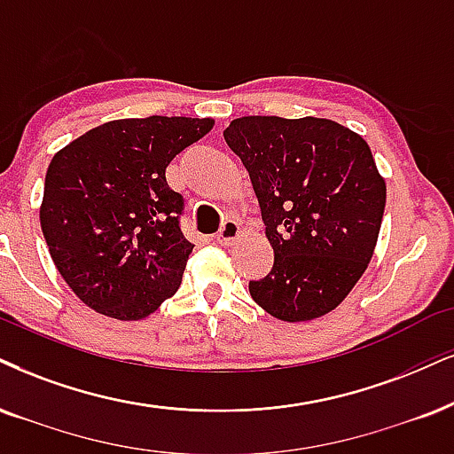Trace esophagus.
<instances>
[{"label": "esophagus", "mask_w": 454, "mask_h": 454, "mask_svg": "<svg viewBox=\"0 0 454 454\" xmlns=\"http://www.w3.org/2000/svg\"><path fill=\"white\" fill-rule=\"evenodd\" d=\"M238 236H239V223L233 221V218H227V221L221 225V229H218L216 242L221 246H229L236 242Z\"/></svg>", "instance_id": "obj_1"}]
</instances>
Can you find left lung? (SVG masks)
Returning a JSON list of instances; mask_svg holds the SVG:
<instances>
[{
    "label": "left lung",
    "mask_w": 454,
    "mask_h": 454,
    "mask_svg": "<svg viewBox=\"0 0 454 454\" xmlns=\"http://www.w3.org/2000/svg\"><path fill=\"white\" fill-rule=\"evenodd\" d=\"M259 198L273 267L248 284L284 322L333 311L366 271L385 210V181L360 134L320 117L248 115L223 132Z\"/></svg>",
    "instance_id": "left-lung-1"
}]
</instances>
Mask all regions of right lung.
<instances>
[{
    "mask_svg": "<svg viewBox=\"0 0 454 454\" xmlns=\"http://www.w3.org/2000/svg\"><path fill=\"white\" fill-rule=\"evenodd\" d=\"M212 124L164 115L107 121L50 161L42 231L56 270L90 309L143 320L181 286L193 244L166 168Z\"/></svg>",
    "mask_w": 454,
    "mask_h": 454,
    "instance_id": "right-lung-1",
    "label": "right lung"
}]
</instances>
